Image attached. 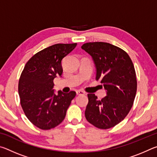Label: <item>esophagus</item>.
I'll use <instances>...</instances> for the list:
<instances>
[{
    "label": "esophagus",
    "instance_id": "obj_1",
    "mask_svg": "<svg viewBox=\"0 0 157 157\" xmlns=\"http://www.w3.org/2000/svg\"><path fill=\"white\" fill-rule=\"evenodd\" d=\"M77 93V95H84L85 94V92L82 91V90H78V91H76Z\"/></svg>",
    "mask_w": 157,
    "mask_h": 157
}]
</instances>
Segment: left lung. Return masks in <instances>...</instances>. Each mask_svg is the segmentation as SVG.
Returning <instances> with one entry per match:
<instances>
[{
	"mask_svg": "<svg viewBox=\"0 0 157 157\" xmlns=\"http://www.w3.org/2000/svg\"><path fill=\"white\" fill-rule=\"evenodd\" d=\"M82 48L93 57L96 79L107 91L101 100L95 94H88L85 117L98 128H111L124 120L134 104L137 89L134 64L124 50L106 42H89Z\"/></svg>",
	"mask_w": 157,
	"mask_h": 157,
	"instance_id": "8db88e82",
	"label": "left lung"
}]
</instances>
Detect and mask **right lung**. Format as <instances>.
<instances>
[{"instance_id":"obj_1","label":"right lung","mask_w":157,"mask_h":157,"mask_svg":"<svg viewBox=\"0 0 157 157\" xmlns=\"http://www.w3.org/2000/svg\"><path fill=\"white\" fill-rule=\"evenodd\" d=\"M77 43L57 44L34 55L26 63L18 81V94L23 112L34 125L44 130L54 128L65 118L75 97L71 91L54 94L53 80L63 72L62 61Z\"/></svg>"}]
</instances>
